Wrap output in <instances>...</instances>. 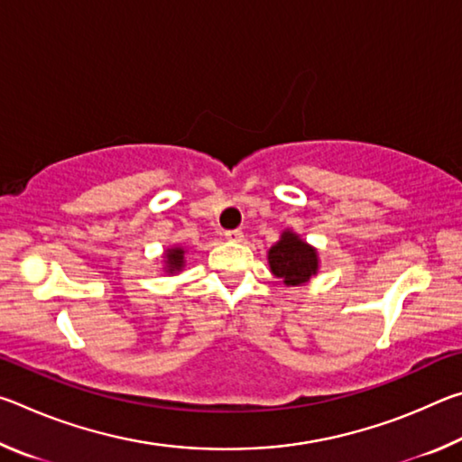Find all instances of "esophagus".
I'll list each match as a JSON object with an SVG mask.
<instances>
[{
	"mask_svg": "<svg viewBox=\"0 0 462 462\" xmlns=\"http://www.w3.org/2000/svg\"><path fill=\"white\" fill-rule=\"evenodd\" d=\"M224 236L228 238L230 242H242V240H245V232H242V230H228L224 234Z\"/></svg>",
	"mask_w": 462,
	"mask_h": 462,
	"instance_id": "34e87169",
	"label": "esophagus"
}]
</instances>
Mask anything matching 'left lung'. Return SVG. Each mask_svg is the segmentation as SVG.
<instances>
[{
  "label": "left lung",
  "instance_id": "8db88e82",
  "mask_svg": "<svg viewBox=\"0 0 462 462\" xmlns=\"http://www.w3.org/2000/svg\"><path fill=\"white\" fill-rule=\"evenodd\" d=\"M267 261L273 275L283 281L285 287L306 285L319 273L318 248L289 228L267 250Z\"/></svg>",
  "mask_w": 462,
  "mask_h": 462
}]
</instances>
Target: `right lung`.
<instances>
[{
  "instance_id": "right-lung-1",
  "label": "right lung",
  "mask_w": 462,
  "mask_h": 462,
  "mask_svg": "<svg viewBox=\"0 0 462 462\" xmlns=\"http://www.w3.org/2000/svg\"><path fill=\"white\" fill-rule=\"evenodd\" d=\"M185 253L187 250L183 246H169L162 253V273L167 275H179L185 267Z\"/></svg>"
}]
</instances>
